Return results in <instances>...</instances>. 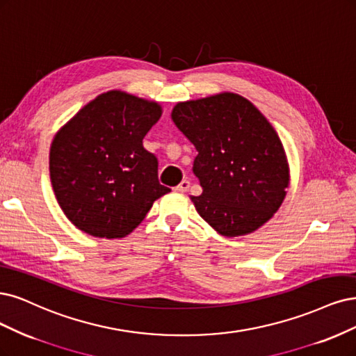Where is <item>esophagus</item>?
<instances>
[{
  "label": "esophagus",
  "instance_id": "1",
  "mask_svg": "<svg viewBox=\"0 0 356 356\" xmlns=\"http://www.w3.org/2000/svg\"><path fill=\"white\" fill-rule=\"evenodd\" d=\"M188 188H190V181H188V179H182V181L179 182V186L175 187V190H177V191H181V193L188 191Z\"/></svg>",
  "mask_w": 356,
  "mask_h": 356
}]
</instances>
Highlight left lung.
<instances>
[{
	"label": "left lung",
	"mask_w": 356,
	"mask_h": 356,
	"mask_svg": "<svg viewBox=\"0 0 356 356\" xmlns=\"http://www.w3.org/2000/svg\"><path fill=\"white\" fill-rule=\"evenodd\" d=\"M172 120L197 150L193 172L203 193L195 211L225 237L262 227L286 197L289 165L266 118L238 94L178 103Z\"/></svg>",
	"instance_id": "8db88e82"
}]
</instances>
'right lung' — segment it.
I'll return each instance as SVG.
<instances>
[{
  "mask_svg": "<svg viewBox=\"0 0 356 356\" xmlns=\"http://www.w3.org/2000/svg\"><path fill=\"white\" fill-rule=\"evenodd\" d=\"M162 115L154 102L108 91L82 107L53 140L50 177L70 222L100 238L136 228L170 188L157 178V157L143 138Z\"/></svg>",
  "mask_w": 356,
  "mask_h": 356,
  "instance_id": "obj_1",
  "label": "right lung"
}]
</instances>
